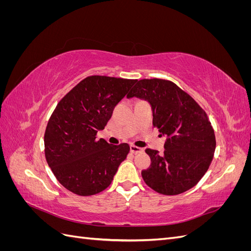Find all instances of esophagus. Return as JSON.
Instances as JSON below:
<instances>
[{"label": "esophagus", "instance_id": "esophagus-1", "mask_svg": "<svg viewBox=\"0 0 251 251\" xmlns=\"http://www.w3.org/2000/svg\"><path fill=\"white\" fill-rule=\"evenodd\" d=\"M131 151L133 154H139L141 151H143V149L139 148V147H136V146H131Z\"/></svg>", "mask_w": 251, "mask_h": 251}]
</instances>
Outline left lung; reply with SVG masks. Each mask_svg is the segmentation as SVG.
Here are the masks:
<instances>
[{
    "instance_id": "obj_1",
    "label": "left lung",
    "mask_w": 251,
    "mask_h": 251,
    "mask_svg": "<svg viewBox=\"0 0 251 251\" xmlns=\"http://www.w3.org/2000/svg\"><path fill=\"white\" fill-rule=\"evenodd\" d=\"M148 100L153 126L168 136L162 154L147 149L151 165L141 172L155 192L174 196L194 187L207 172L216 150V136L206 112L176 83L160 78L140 79L126 97Z\"/></svg>"
}]
</instances>
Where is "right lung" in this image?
<instances>
[{
  "instance_id": "add662e5",
  "label": "right lung",
  "mask_w": 251,
  "mask_h": 251,
  "mask_svg": "<svg viewBox=\"0 0 251 251\" xmlns=\"http://www.w3.org/2000/svg\"><path fill=\"white\" fill-rule=\"evenodd\" d=\"M137 79L92 75L57 103L45 131V156L55 178L78 196L102 192L113 181L130 146L97 139L114 108Z\"/></svg>"
}]
</instances>
